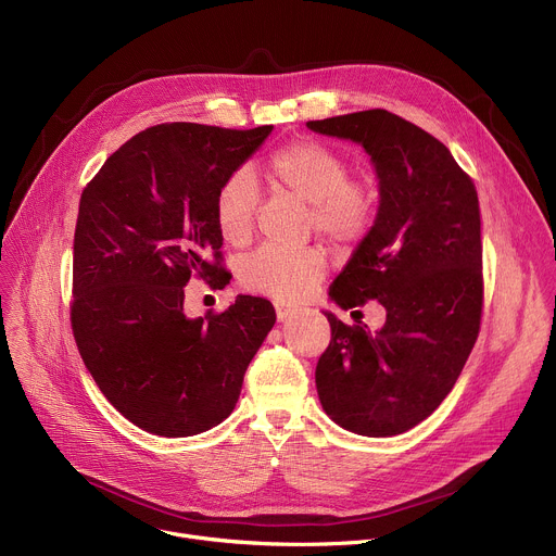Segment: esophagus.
<instances>
[{"instance_id": "1", "label": "esophagus", "mask_w": 556, "mask_h": 556, "mask_svg": "<svg viewBox=\"0 0 556 556\" xmlns=\"http://www.w3.org/2000/svg\"><path fill=\"white\" fill-rule=\"evenodd\" d=\"M292 314H294V307L283 305V303H277V321H279V324L292 319Z\"/></svg>"}]
</instances>
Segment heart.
I'll list each match as a JSON object with an SVG mask.
<instances>
[{"instance_id":"b5f03b06","label":"heart","mask_w":556,"mask_h":556,"mask_svg":"<svg viewBox=\"0 0 556 556\" xmlns=\"http://www.w3.org/2000/svg\"><path fill=\"white\" fill-rule=\"evenodd\" d=\"M275 182L294 198L312 204V224L339 242L356 240L371 219L369 193L350 182L345 157L334 149L301 140L281 147L268 161ZM260 187L249 169L230 174L215 195V224L228 247L251 242ZM326 273L321 249L288 251L262 247L244 260L240 275L249 290L292 301L303 296Z\"/></svg>"}]
</instances>
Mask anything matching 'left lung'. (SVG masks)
Listing matches in <instances>:
<instances>
[{
	"label": "left lung",
	"instance_id": "obj_1",
	"mask_svg": "<svg viewBox=\"0 0 556 556\" xmlns=\"http://www.w3.org/2000/svg\"><path fill=\"white\" fill-rule=\"evenodd\" d=\"M305 125L361 144L378 178L374 224L328 294L343 309L376 299L387 312L374 332L324 312L332 341L316 363V391L339 427L399 435L440 407L480 332L478 191L438 138L387 110Z\"/></svg>",
	"mask_w": 556,
	"mask_h": 556
}]
</instances>
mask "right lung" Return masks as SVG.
<instances>
[{"label": "right lung", "mask_w": 556, "mask_h": 556, "mask_svg": "<svg viewBox=\"0 0 556 556\" xmlns=\"http://www.w3.org/2000/svg\"><path fill=\"white\" fill-rule=\"evenodd\" d=\"M270 131L155 125L114 151L81 193L72 332L105 399L147 433L189 438L228 418L275 326L273 303L249 294L222 314H185L193 275L228 279L215 195Z\"/></svg>", "instance_id": "1"}]
</instances>
